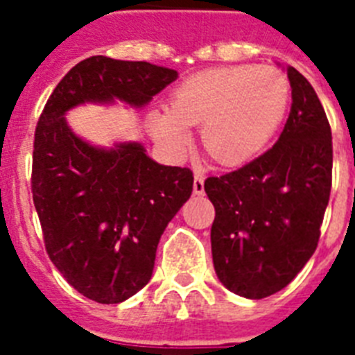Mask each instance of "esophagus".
I'll use <instances>...</instances> for the list:
<instances>
[{
  "label": "esophagus",
  "mask_w": 355,
  "mask_h": 355,
  "mask_svg": "<svg viewBox=\"0 0 355 355\" xmlns=\"http://www.w3.org/2000/svg\"><path fill=\"white\" fill-rule=\"evenodd\" d=\"M193 193L195 195H202V193H205V177H202L200 173H195Z\"/></svg>",
  "instance_id": "obj_1"
}]
</instances>
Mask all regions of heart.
Wrapping results in <instances>:
<instances>
[{"label": "heart", "instance_id": "heart-1", "mask_svg": "<svg viewBox=\"0 0 355 355\" xmlns=\"http://www.w3.org/2000/svg\"><path fill=\"white\" fill-rule=\"evenodd\" d=\"M291 86L272 66H227L191 75L175 88L167 110L150 116L153 132L182 155L189 127L200 128V145L223 167L248 164L269 145L286 118Z\"/></svg>", "mask_w": 355, "mask_h": 355}]
</instances>
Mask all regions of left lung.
<instances>
[{"instance_id":"obj_1","label":"left lung","mask_w":355,"mask_h":355,"mask_svg":"<svg viewBox=\"0 0 355 355\" xmlns=\"http://www.w3.org/2000/svg\"><path fill=\"white\" fill-rule=\"evenodd\" d=\"M291 112L280 138L243 167L208 177L211 256L228 291L265 298L313 256L331 191V128L313 86L287 66Z\"/></svg>"}]
</instances>
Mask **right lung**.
I'll return each mask as SVG.
<instances>
[{"label": "right lung", "instance_id": "add662e5", "mask_svg": "<svg viewBox=\"0 0 355 355\" xmlns=\"http://www.w3.org/2000/svg\"><path fill=\"white\" fill-rule=\"evenodd\" d=\"M177 77L149 62L86 58L64 75L36 125L31 189L46 250L69 286L99 304L147 286L162 234L193 191V173L156 164L136 141L94 147L64 114L114 99L144 107Z\"/></svg>", "mask_w": 355, "mask_h": 355}]
</instances>
